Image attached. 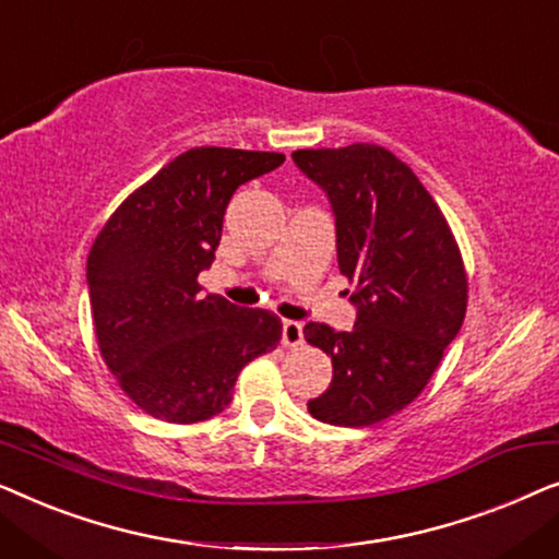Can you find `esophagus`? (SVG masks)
Wrapping results in <instances>:
<instances>
[{
	"mask_svg": "<svg viewBox=\"0 0 559 559\" xmlns=\"http://www.w3.org/2000/svg\"><path fill=\"white\" fill-rule=\"evenodd\" d=\"M282 343L287 348H297L302 343V325L297 320H285L282 323Z\"/></svg>",
	"mask_w": 559,
	"mask_h": 559,
	"instance_id": "obj_1",
	"label": "esophagus"
}]
</instances>
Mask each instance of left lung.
Instances as JSON below:
<instances>
[{"instance_id":"obj_1","label":"left lung","mask_w":559,"mask_h":559,"mask_svg":"<svg viewBox=\"0 0 559 559\" xmlns=\"http://www.w3.org/2000/svg\"><path fill=\"white\" fill-rule=\"evenodd\" d=\"M297 167L331 198L341 274L356 293L354 331L305 325L333 381L308 402L338 427H369L415 402L468 308V274L440 205L400 157L379 144L297 150Z\"/></svg>"}]
</instances>
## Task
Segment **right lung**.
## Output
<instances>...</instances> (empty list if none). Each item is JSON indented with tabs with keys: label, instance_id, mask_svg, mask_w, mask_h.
I'll return each instance as SVG.
<instances>
[{
	"label": "right lung",
	"instance_id": "1",
	"mask_svg": "<svg viewBox=\"0 0 559 559\" xmlns=\"http://www.w3.org/2000/svg\"><path fill=\"white\" fill-rule=\"evenodd\" d=\"M280 152L193 147L134 190L98 231L86 280L104 364L155 419L203 423L231 402L249 361L277 348L282 320L203 295L234 190Z\"/></svg>",
	"mask_w": 559,
	"mask_h": 559
}]
</instances>
